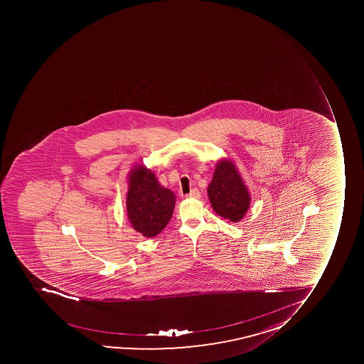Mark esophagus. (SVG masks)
Instances as JSON below:
<instances>
[{"label":"esophagus","mask_w":364,"mask_h":364,"mask_svg":"<svg viewBox=\"0 0 364 364\" xmlns=\"http://www.w3.org/2000/svg\"><path fill=\"white\" fill-rule=\"evenodd\" d=\"M188 198H199L200 197V192H199L198 188H192L191 192L186 195Z\"/></svg>","instance_id":"1"}]
</instances>
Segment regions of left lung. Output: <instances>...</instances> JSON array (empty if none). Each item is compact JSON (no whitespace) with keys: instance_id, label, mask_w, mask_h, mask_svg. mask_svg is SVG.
<instances>
[{"instance_id":"8db88e82","label":"left lung","mask_w":364,"mask_h":364,"mask_svg":"<svg viewBox=\"0 0 364 364\" xmlns=\"http://www.w3.org/2000/svg\"><path fill=\"white\" fill-rule=\"evenodd\" d=\"M208 195L213 210L231 222L242 220L250 204L248 190L231 161L218 162Z\"/></svg>"}]
</instances>
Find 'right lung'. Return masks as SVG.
Listing matches in <instances>:
<instances>
[{"label": "right lung", "instance_id": "1", "mask_svg": "<svg viewBox=\"0 0 364 364\" xmlns=\"http://www.w3.org/2000/svg\"><path fill=\"white\" fill-rule=\"evenodd\" d=\"M174 204L176 196L159 184L154 173L144 166L132 171L127 211L135 230L146 237L160 234L172 217Z\"/></svg>", "mask_w": 364, "mask_h": 364}]
</instances>
